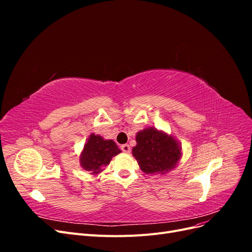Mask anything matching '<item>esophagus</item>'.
<instances>
[{
	"label": "esophagus",
	"instance_id": "34e87169",
	"mask_svg": "<svg viewBox=\"0 0 252 252\" xmlns=\"http://www.w3.org/2000/svg\"><path fill=\"white\" fill-rule=\"evenodd\" d=\"M121 149H122V151H123V152H126V154H129V152H130V146H129L128 144L122 145Z\"/></svg>",
	"mask_w": 252,
	"mask_h": 252
}]
</instances>
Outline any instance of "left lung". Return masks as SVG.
Returning <instances> with one entry per match:
<instances>
[{
  "mask_svg": "<svg viewBox=\"0 0 252 252\" xmlns=\"http://www.w3.org/2000/svg\"><path fill=\"white\" fill-rule=\"evenodd\" d=\"M132 155L142 171L147 174L165 173L173 169L181 158V147L172 135L156 128H145L136 133Z\"/></svg>",
  "mask_w": 252,
  "mask_h": 252,
  "instance_id": "obj_1",
  "label": "left lung"
}]
</instances>
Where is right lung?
<instances>
[{
	"label": "right lung",
	"mask_w": 252,
	"mask_h": 252,
	"mask_svg": "<svg viewBox=\"0 0 252 252\" xmlns=\"http://www.w3.org/2000/svg\"><path fill=\"white\" fill-rule=\"evenodd\" d=\"M120 152L121 150L112 140H104L101 135L93 133L84 145L80 163L83 168L91 174H97L110 163L112 157Z\"/></svg>",
	"instance_id": "obj_1"
}]
</instances>
